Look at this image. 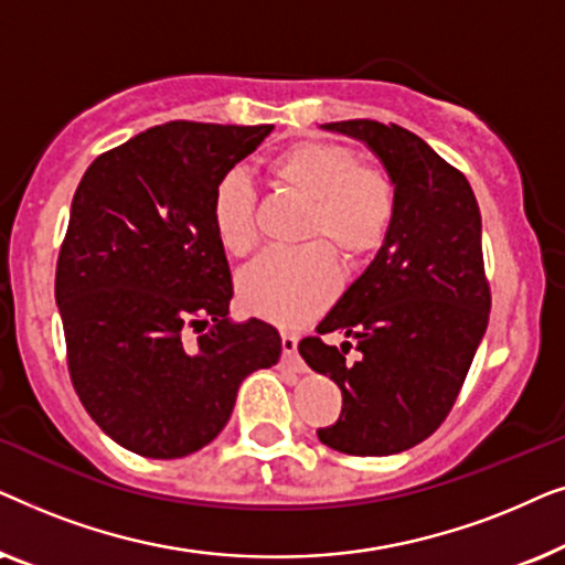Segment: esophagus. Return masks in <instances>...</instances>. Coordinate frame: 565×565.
I'll list each match as a JSON object with an SVG mask.
<instances>
[{
  "label": "esophagus",
  "instance_id": "obj_1",
  "mask_svg": "<svg viewBox=\"0 0 565 565\" xmlns=\"http://www.w3.org/2000/svg\"><path fill=\"white\" fill-rule=\"evenodd\" d=\"M298 354V337L296 334H282V358L292 360Z\"/></svg>",
  "mask_w": 565,
  "mask_h": 565
}]
</instances>
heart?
I'll return each mask as SVG.
<instances>
[{
  "mask_svg": "<svg viewBox=\"0 0 565 565\" xmlns=\"http://www.w3.org/2000/svg\"><path fill=\"white\" fill-rule=\"evenodd\" d=\"M269 174L311 213L306 242L327 238L344 259L375 252L396 215V188L383 169L360 164L358 151L334 141H298L269 161ZM211 221L231 257H246L259 242L257 195L242 172L223 174L213 190ZM339 267L327 244L275 252L238 275L236 292L246 311L280 327H300L331 303Z\"/></svg>",
  "mask_w": 565,
  "mask_h": 565,
  "instance_id": "obj_1",
  "label": "heart"
}]
</instances>
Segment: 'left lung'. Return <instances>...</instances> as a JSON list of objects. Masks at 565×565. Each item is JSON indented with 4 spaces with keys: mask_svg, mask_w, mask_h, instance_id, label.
Masks as SVG:
<instances>
[{
    "mask_svg": "<svg viewBox=\"0 0 565 565\" xmlns=\"http://www.w3.org/2000/svg\"><path fill=\"white\" fill-rule=\"evenodd\" d=\"M375 153L393 188L396 215L373 262L316 327L358 344L308 337L298 352L342 391V414L316 435L362 458L396 455L427 439L458 398L489 327L481 211L466 177L419 136L377 120L321 126Z\"/></svg>",
    "mask_w": 565,
    "mask_h": 565,
    "instance_id": "8db88e82",
    "label": "left lung"
}]
</instances>
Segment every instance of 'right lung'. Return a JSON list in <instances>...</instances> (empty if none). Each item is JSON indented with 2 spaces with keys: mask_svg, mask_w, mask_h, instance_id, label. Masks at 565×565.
Here are the masks:
<instances>
[{
  "mask_svg": "<svg viewBox=\"0 0 565 565\" xmlns=\"http://www.w3.org/2000/svg\"><path fill=\"white\" fill-rule=\"evenodd\" d=\"M273 128L164 122L97 157L74 192L56 265L68 373L97 427L143 458L213 443L244 377L280 360L275 327L231 321L211 221L215 184Z\"/></svg>",
  "mask_w": 565,
  "mask_h": 565,
  "instance_id": "right-lung-1",
  "label": "right lung"
}]
</instances>
